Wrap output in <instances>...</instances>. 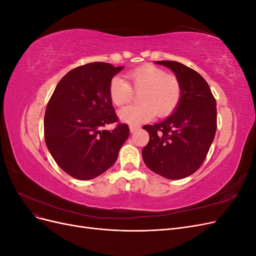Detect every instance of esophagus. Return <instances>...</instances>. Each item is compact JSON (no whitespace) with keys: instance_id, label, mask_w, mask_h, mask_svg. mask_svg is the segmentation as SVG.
I'll return each instance as SVG.
<instances>
[{"instance_id":"1","label":"esophagus","mask_w":256,"mask_h":256,"mask_svg":"<svg viewBox=\"0 0 256 256\" xmlns=\"http://www.w3.org/2000/svg\"><path fill=\"white\" fill-rule=\"evenodd\" d=\"M130 132L131 134H134V132H136V131H138V129H140V126H136V125H131L130 127Z\"/></svg>"}]
</instances>
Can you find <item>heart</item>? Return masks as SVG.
Returning a JSON list of instances; mask_svg holds the SVG:
<instances>
[{
	"label": "heart",
	"instance_id": "b5f03b06",
	"mask_svg": "<svg viewBox=\"0 0 256 256\" xmlns=\"http://www.w3.org/2000/svg\"><path fill=\"white\" fill-rule=\"evenodd\" d=\"M125 81L114 76L109 84V97L113 104H127L134 92H141L138 100L140 104L124 108L118 113L122 122L131 125L150 120L154 115L166 118L180 106L182 88L175 74H166L164 69L154 65H144L126 74Z\"/></svg>",
	"mask_w": 256,
	"mask_h": 256
}]
</instances>
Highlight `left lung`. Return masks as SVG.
<instances>
[{
	"instance_id": "8db88e82",
	"label": "left lung",
	"mask_w": 256,
	"mask_h": 256,
	"mask_svg": "<svg viewBox=\"0 0 256 256\" xmlns=\"http://www.w3.org/2000/svg\"><path fill=\"white\" fill-rule=\"evenodd\" d=\"M180 79L182 96L176 111L160 124L145 125L150 142L142 150L145 164L168 180L196 172L207 156L216 130V102L205 79L175 60H158Z\"/></svg>"
}]
</instances>
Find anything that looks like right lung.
Instances as JSON below:
<instances>
[{"instance_id":"obj_1","label":"right lung","mask_w":256,"mask_h":256,"mask_svg":"<svg viewBox=\"0 0 256 256\" xmlns=\"http://www.w3.org/2000/svg\"><path fill=\"white\" fill-rule=\"evenodd\" d=\"M122 69L102 62L74 68L58 83L46 108V144L58 166L76 180H88L110 168L129 136L108 92ZM114 122V130L103 129Z\"/></svg>"}]
</instances>
